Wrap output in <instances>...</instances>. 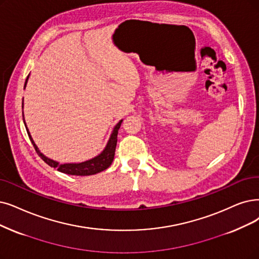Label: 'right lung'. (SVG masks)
I'll list each match as a JSON object with an SVG mask.
<instances>
[{
  "label": "right lung",
  "instance_id": "1",
  "mask_svg": "<svg viewBox=\"0 0 259 259\" xmlns=\"http://www.w3.org/2000/svg\"><path fill=\"white\" fill-rule=\"evenodd\" d=\"M29 75L26 77L25 80V84H24V89L26 87L27 84V80H28ZM22 108H23V102H22ZM23 115V122H24V125L26 127L27 134H28V137L32 141L33 146L37 152V154L39 156L42 158V160L45 162H47L49 165L53 168H56L59 172H63L66 174H70V175H79V177H85V175H94L97 173H100L102 171L106 170L109 165L111 164L113 157H115V151H116V146H117V140H118V131L121 126V123L123 120H120L115 127H113L111 134H110V137L106 143V146L99 155H97L96 157L85 160V161H81V162H66V163H60L59 161H56L54 159H51L49 157H47L46 155H44L42 153L40 152V150L38 149V147L36 146V143L34 142L32 136H30V133L26 126V123L24 120V113L22 112Z\"/></svg>",
  "mask_w": 259,
  "mask_h": 259
}]
</instances>
